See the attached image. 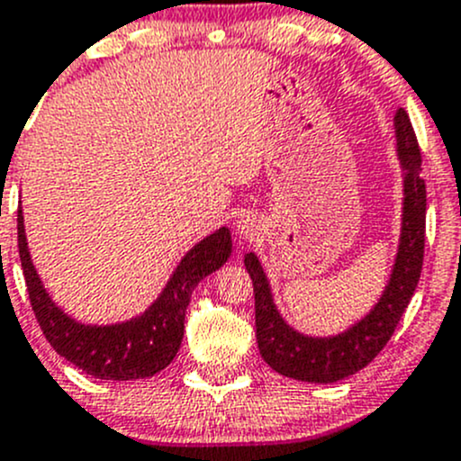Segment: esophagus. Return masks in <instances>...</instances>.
I'll return each mask as SVG.
<instances>
[{
    "label": "esophagus",
    "mask_w": 461,
    "mask_h": 461,
    "mask_svg": "<svg viewBox=\"0 0 461 461\" xmlns=\"http://www.w3.org/2000/svg\"><path fill=\"white\" fill-rule=\"evenodd\" d=\"M236 230H239V234L245 236V239H251V236L256 234V230H258V225H256L254 216L240 214L239 221H236Z\"/></svg>",
    "instance_id": "1"
}]
</instances>
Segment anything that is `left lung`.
<instances>
[{"label": "left lung", "mask_w": 461, "mask_h": 461, "mask_svg": "<svg viewBox=\"0 0 461 461\" xmlns=\"http://www.w3.org/2000/svg\"><path fill=\"white\" fill-rule=\"evenodd\" d=\"M393 128L397 158L404 176L400 243H397L389 283L365 318L338 336L316 338L295 331L276 309L269 280L258 256L254 251L245 256L247 274L254 283L256 340H258L260 356L280 375L313 382V384H329L365 369L391 340L402 313L413 298L424 263L426 185L424 178L420 176L422 154L404 108L395 113Z\"/></svg>", "instance_id": "8db88e82"}]
</instances>
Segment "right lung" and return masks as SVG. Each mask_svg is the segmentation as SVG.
I'll use <instances>...</instances> for the list:
<instances>
[{"label": "right lung", "mask_w": 461, "mask_h": 461, "mask_svg": "<svg viewBox=\"0 0 461 461\" xmlns=\"http://www.w3.org/2000/svg\"><path fill=\"white\" fill-rule=\"evenodd\" d=\"M17 243L32 312L50 347L99 380H141L163 371L181 348L185 309L192 292L231 256V234L221 227L181 258L161 295L137 318L116 324H84L55 304L39 278L26 243L22 207L17 210Z\"/></svg>", "instance_id": "right-lung-1"}]
</instances>
